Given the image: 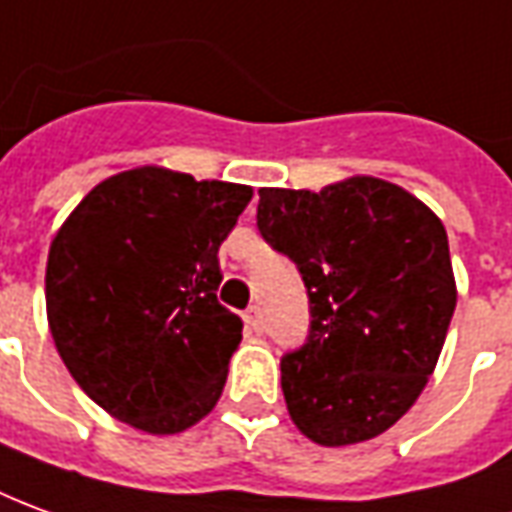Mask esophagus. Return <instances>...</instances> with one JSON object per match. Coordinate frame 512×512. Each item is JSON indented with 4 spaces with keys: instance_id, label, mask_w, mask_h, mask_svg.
I'll list each match as a JSON object with an SVG mask.
<instances>
[{
    "instance_id": "esophagus-1",
    "label": "esophagus",
    "mask_w": 512,
    "mask_h": 512,
    "mask_svg": "<svg viewBox=\"0 0 512 512\" xmlns=\"http://www.w3.org/2000/svg\"><path fill=\"white\" fill-rule=\"evenodd\" d=\"M246 327H249V332H255V335H260L263 332V313H260V307L252 305L249 310H246Z\"/></svg>"
}]
</instances>
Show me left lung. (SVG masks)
Instances as JSON below:
<instances>
[{
	"instance_id": "obj_1",
	"label": "left lung",
	"mask_w": 512,
	"mask_h": 512,
	"mask_svg": "<svg viewBox=\"0 0 512 512\" xmlns=\"http://www.w3.org/2000/svg\"><path fill=\"white\" fill-rule=\"evenodd\" d=\"M257 194V230L310 299L305 343L282 357L293 424L321 446L377 438L424 391L455 313L441 219L377 177Z\"/></svg>"
}]
</instances>
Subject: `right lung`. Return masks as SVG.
<instances>
[{
	"label": "right lung",
	"instance_id": "right-lung-1",
	"mask_svg": "<svg viewBox=\"0 0 512 512\" xmlns=\"http://www.w3.org/2000/svg\"><path fill=\"white\" fill-rule=\"evenodd\" d=\"M249 199V185L144 166L99 182L57 230L49 330L113 418L174 435L216 407L244 330L216 299L219 246Z\"/></svg>",
	"mask_w": 512,
	"mask_h": 512
}]
</instances>
